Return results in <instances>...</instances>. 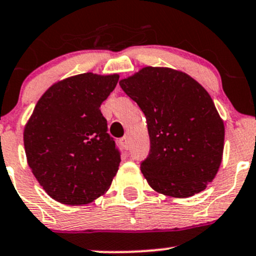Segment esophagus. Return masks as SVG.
I'll return each mask as SVG.
<instances>
[{
  "label": "esophagus",
  "instance_id": "obj_1",
  "mask_svg": "<svg viewBox=\"0 0 256 256\" xmlns=\"http://www.w3.org/2000/svg\"><path fill=\"white\" fill-rule=\"evenodd\" d=\"M120 144L122 145V146L124 148V149H128V148H129V139H128V136H123V138H120Z\"/></svg>",
  "mask_w": 256,
  "mask_h": 256
}]
</instances>
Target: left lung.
<instances>
[{"instance_id": "8db88e82", "label": "left lung", "mask_w": 256, "mask_h": 256, "mask_svg": "<svg viewBox=\"0 0 256 256\" xmlns=\"http://www.w3.org/2000/svg\"><path fill=\"white\" fill-rule=\"evenodd\" d=\"M120 85L146 118L150 152L140 170L151 188L173 198L204 190L218 171L224 142L208 92L188 74L161 67L142 68Z\"/></svg>"}]
</instances>
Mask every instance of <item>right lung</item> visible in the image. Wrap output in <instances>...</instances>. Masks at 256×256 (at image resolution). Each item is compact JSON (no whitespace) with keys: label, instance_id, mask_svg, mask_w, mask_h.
<instances>
[{"label":"right lung","instance_id":"1","mask_svg":"<svg viewBox=\"0 0 256 256\" xmlns=\"http://www.w3.org/2000/svg\"><path fill=\"white\" fill-rule=\"evenodd\" d=\"M120 76L78 74L48 88L24 128L32 174L52 199L66 205L94 202L111 186L120 152L107 133L100 106Z\"/></svg>","mask_w":256,"mask_h":256}]
</instances>
